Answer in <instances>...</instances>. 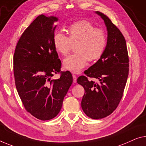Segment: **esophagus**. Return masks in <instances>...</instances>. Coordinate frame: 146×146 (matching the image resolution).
<instances>
[{"instance_id":"34e87169","label":"esophagus","mask_w":146,"mask_h":146,"mask_svg":"<svg viewBox=\"0 0 146 146\" xmlns=\"http://www.w3.org/2000/svg\"><path fill=\"white\" fill-rule=\"evenodd\" d=\"M72 77H73V82L76 83V82H77V76H76V75L73 74L72 75Z\"/></svg>"}]
</instances>
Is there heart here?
<instances>
[{"instance_id":"heart-1","label":"heart","mask_w":146,"mask_h":146,"mask_svg":"<svg viewBox=\"0 0 146 146\" xmlns=\"http://www.w3.org/2000/svg\"><path fill=\"white\" fill-rule=\"evenodd\" d=\"M67 32L68 36L60 32H55L53 36V47L60 55H66L75 46L76 53L62 62L65 70L78 73L86 65L87 60L95 61L101 57L107 44L104 31L95 28L87 20H80L72 23Z\"/></svg>"}]
</instances>
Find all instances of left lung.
<instances>
[{
    "mask_svg": "<svg viewBox=\"0 0 146 146\" xmlns=\"http://www.w3.org/2000/svg\"><path fill=\"white\" fill-rule=\"evenodd\" d=\"M104 20L108 31L107 44L98 61L84 72L86 76L78 78L85 93L82 108L89 117L98 119L113 112L121 99L128 75L129 56L126 41L122 33L106 15L96 12ZM95 78L97 82L88 80Z\"/></svg>",
    "mask_w": 146,
    "mask_h": 146,
    "instance_id": "obj_1",
    "label": "left lung"
}]
</instances>
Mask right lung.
<instances>
[{
    "instance_id": "right-lung-1",
    "label": "right lung",
    "mask_w": 146,
    "mask_h": 146,
    "mask_svg": "<svg viewBox=\"0 0 146 146\" xmlns=\"http://www.w3.org/2000/svg\"><path fill=\"white\" fill-rule=\"evenodd\" d=\"M58 18L38 16L25 29L13 55V74L17 91L27 111L38 119L54 118L72 84L69 71L60 72L61 62L53 45ZM60 72V78L51 80Z\"/></svg>"
}]
</instances>
